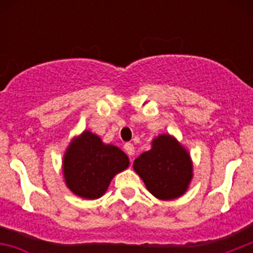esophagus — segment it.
Returning a JSON list of instances; mask_svg holds the SVG:
<instances>
[{
    "label": "esophagus",
    "instance_id": "1",
    "mask_svg": "<svg viewBox=\"0 0 253 253\" xmlns=\"http://www.w3.org/2000/svg\"><path fill=\"white\" fill-rule=\"evenodd\" d=\"M124 151L129 154V156H133L134 154V146L131 143H125L124 144Z\"/></svg>",
    "mask_w": 253,
    "mask_h": 253
}]
</instances>
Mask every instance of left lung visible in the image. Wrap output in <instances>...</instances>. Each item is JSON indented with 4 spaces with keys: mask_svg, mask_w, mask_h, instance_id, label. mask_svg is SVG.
<instances>
[{
    "mask_svg": "<svg viewBox=\"0 0 253 253\" xmlns=\"http://www.w3.org/2000/svg\"><path fill=\"white\" fill-rule=\"evenodd\" d=\"M134 169L152 195L171 200L186 191L193 177L190 156L175 138L167 134L152 142V149L134 161Z\"/></svg>",
    "mask_w": 253,
    "mask_h": 253,
    "instance_id": "obj_1",
    "label": "left lung"
}]
</instances>
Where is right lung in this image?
Wrapping results in <instances>:
<instances>
[{
	"mask_svg": "<svg viewBox=\"0 0 253 253\" xmlns=\"http://www.w3.org/2000/svg\"><path fill=\"white\" fill-rule=\"evenodd\" d=\"M128 166L129 160L122 149L105 146L97 135L84 131L69 144L63 172L72 193L84 199H97L104 195L114 176Z\"/></svg>",
	"mask_w": 253,
	"mask_h": 253,
	"instance_id": "add662e5",
	"label": "right lung"
}]
</instances>
